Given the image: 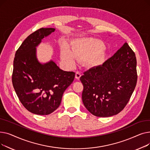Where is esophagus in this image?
<instances>
[{
    "label": "esophagus",
    "instance_id": "1",
    "mask_svg": "<svg viewBox=\"0 0 150 150\" xmlns=\"http://www.w3.org/2000/svg\"><path fill=\"white\" fill-rule=\"evenodd\" d=\"M81 73L80 72H76L75 73V78L77 80H79L80 78L81 77Z\"/></svg>",
    "mask_w": 150,
    "mask_h": 150
}]
</instances>
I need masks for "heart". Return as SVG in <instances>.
<instances>
[{
  "mask_svg": "<svg viewBox=\"0 0 150 150\" xmlns=\"http://www.w3.org/2000/svg\"><path fill=\"white\" fill-rule=\"evenodd\" d=\"M105 45L97 39L83 38L71 42V50L64 47L61 51V59L70 66L76 64V59L83 60L88 66L100 65L105 58Z\"/></svg>",
  "mask_w": 150,
  "mask_h": 150,
  "instance_id": "1",
  "label": "heart"
}]
</instances>
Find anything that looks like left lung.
I'll use <instances>...</instances> for the list:
<instances>
[{"mask_svg":"<svg viewBox=\"0 0 150 150\" xmlns=\"http://www.w3.org/2000/svg\"><path fill=\"white\" fill-rule=\"evenodd\" d=\"M136 66L135 53L125 42L103 64L85 72L80 77L85 108L100 117H111L122 111L136 88Z\"/></svg>","mask_w":150,"mask_h":150,"instance_id":"8db88e82","label":"left lung"}]
</instances>
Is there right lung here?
I'll use <instances>...</instances> for the list:
<instances>
[{"label":"right lung","instance_id":"1","mask_svg":"<svg viewBox=\"0 0 150 150\" xmlns=\"http://www.w3.org/2000/svg\"><path fill=\"white\" fill-rule=\"evenodd\" d=\"M55 28H42L30 35L16 52L12 82L16 93L28 111L48 115L60 105L62 95L72 83L73 72L59 69L53 60L39 61L36 47Z\"/></svg>","mask_w":150,"mask_h":150}]
</instances>
